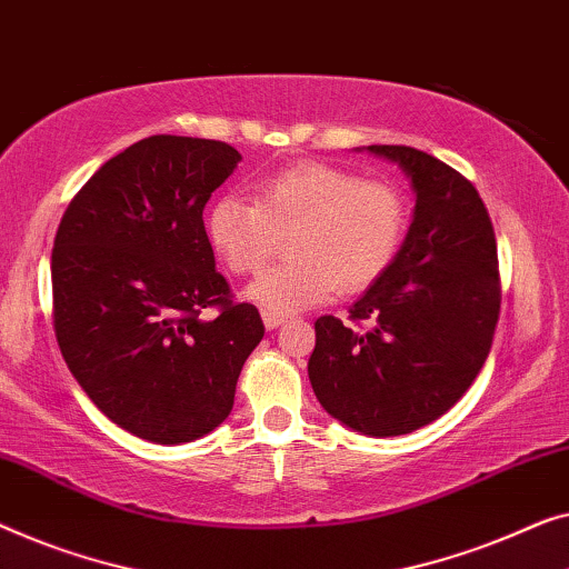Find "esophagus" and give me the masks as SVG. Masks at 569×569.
I'll return each instance as SVG.
<instances>
[{"instance_id": "34e87169", "label": "esophagus", "mask_w": 569, "mask_h": 569, "mask_svg": "<svg viewBox=\"0 0 569 569\" xmlns=\"http://www.w3.org/2000/svg\"><path fill=\"white\" fill-rule=\"evenodd\" d=\"M261 320H264L267 331H274L284 323V316H279V312H271V310H261Z\"/></svg>"}]
</instances>
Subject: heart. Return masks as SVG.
Returning <instances> with one entry per match:
<instances>
[{"instance_id": "1", "label": "heart", "mask_w": 569, "mask_h": 569, "mask_svg": "<svg viewBox=\"0 0 569 569\" xmlns=\"http://www.w3.org/2000/svg\"><path fill=\"white\" fill-rule=\"evenodd\" d=\"M406 230L408 202L398 187L320 161L264 177L253 202L226 194L204 212L210 249L236 277L259 274L287 236L290 259L249 287V298L271 312L367 290L398 259Z\"/></svg>"}]
</instances>
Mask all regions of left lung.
<instances>
[{"mask_svg":"<svg viewBox=\"0 0 569 569\" xmlns=\"http://www.w3.org/2000/svg\"><path fill=\"white\" fill-rule=\"evenodd\" d=\"M367 151L408 174L413 223L346 323L316 320L308 375L326 413L385 439L436 421L480 375L500 316V274L496 230L469 179L410 146Z\"/></svg>","mask_w":569,"mask_h":569,"instance_id":"obj_1","label":"left lung"}]
</instances>
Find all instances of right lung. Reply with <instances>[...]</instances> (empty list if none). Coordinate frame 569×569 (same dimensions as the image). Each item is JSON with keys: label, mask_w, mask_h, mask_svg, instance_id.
<instances>
[{"label": "right lung", "mask_w": 569, "mask_h": 569, "mask_svg": "<svg viewBox=\"0 0 569 569\" xmlns=\"http://www.w3.org/2000/svg\"><path fill=\"white\" fill-rule=\"evenodd\" d=\"M238 161L223 141L143 138L79 189L56 233L66 365L112 423L146 441H194L223 423L264 339L259 310L233 300L204 236V204Z\"/></svg>", "instance_id": "right-lung-1"}]
</instances>
